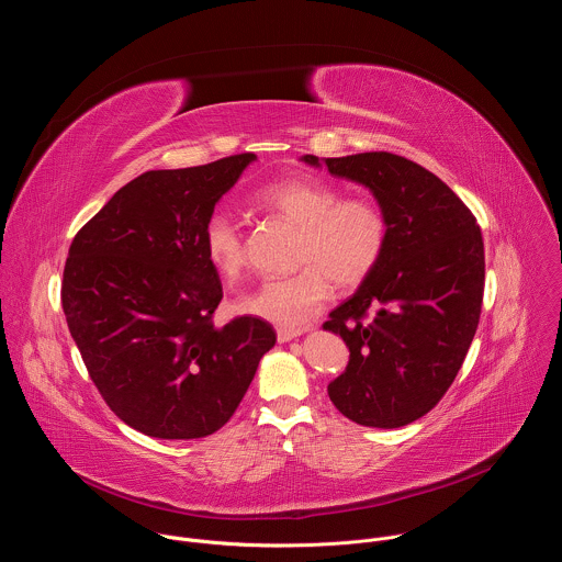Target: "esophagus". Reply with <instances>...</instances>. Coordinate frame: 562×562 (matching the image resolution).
<instances>
[{"label": "esophagus", "instance_id": "obj_1", "mask_svg": "<svg viewBox=\"0 0 562 562\" xmlns=\"http://www.w3.org/2000/svg\"><path fill=\"white\" fill-rule=\"evenodd\" d=\"M306 329H293V327H280L278 329V342H289V340H295L304 334Z\"/></svg>", "mask_w": 562, "mask_h": 562}]
</instances>
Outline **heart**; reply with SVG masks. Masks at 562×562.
I'll return each instance as SVG.
<instances>
[{"mask_svg":"<svg viewBox=\"0 0 562 562\" xmlns=\"http://www.w3.org/2000/svg\"><path fill=\"white\" fill-rule=\"evenodd\" d=\"M260 211L300 226L295 265L300 271L265 280L237 300L243 313L280 327H297L325 306L334 282L358 286L380 265L389 243L384 209L364 195H347L331 182L293 176L276 180L254 193ZM206 262L226 280L245 269V235L226 213H211L202 228Z\"/></svg>","mask_w":562,"mask_h":562,"instance_id":"heart-1","label":"heart"}]
</instances>
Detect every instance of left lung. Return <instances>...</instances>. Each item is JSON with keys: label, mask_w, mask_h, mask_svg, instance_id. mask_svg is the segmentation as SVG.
Returning a JSON list of instances; mask_svg holds the SVG:
<instances>
[{"label": "left lung", "mask_w": 562, "mask_h": 562, "mask_svg": "<svg viewBox=\"0 0 562 562\" xmlns=\"http://www.w3.org/2000/svg\"><path fill=\"white\" fill-rule=\"evenodd\" d=\"M302 159L319 167L315 155ZM325 165L331 176L364 184L389 220L380 265L323 325L351 351L329 397L358 425L405 427L440 403L475 336L483 233L438 176L403 155L356 153Z\"/></svg>", "instance_id": "left-lung-1"}]
</instances>
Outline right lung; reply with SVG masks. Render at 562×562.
<instances>
[{"label": "right lung", "mask_w": 562, "mask_h": 562, "mask_svg": "<svg viewBox=\"0 0 562 562\" xmlns=\"http://www.w3.org/2000/svg\"><path fill=\"white\" fill-rule=\"evenodd\" d=\"M254 153L146 171L72 237L61 306L68 331L111 412L162 440H193L228 423L276 345L254 315L215 327L222 300L202 228Z\"/></svg>", "instance_id": "add662e5"}]
</instances>
